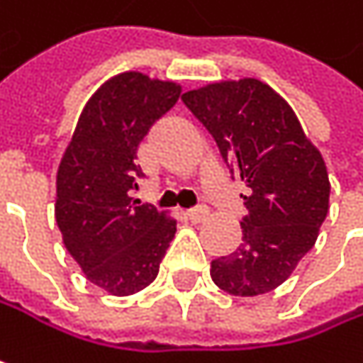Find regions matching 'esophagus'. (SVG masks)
<instances>
[{
	"label": "esophagus",
	"instance_id": "esophagus-1",
	"mask_svg": "<svg viewBox=\"0 0 363 363\" xmlns=\"http://www.w3.org/2000/svg\"><path fill=\"white\" fill-rule=\"evenodd\" d=\"M208 214H210V210H208L206 206H199V208L186 210V218H189V220H193V223H201V220H206V218H208Z\"/></svg>",
	"mask_w": 363,
	"mask_h": 363
}]
</instances>
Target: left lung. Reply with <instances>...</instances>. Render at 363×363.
Masks as SVG:
<instances>
[{"label": "left lung", "instance_id": "obj_1", "mask_svg": "<svg viewBox=\"0 0 363 363\" xmlns=\"http://www.w3.org/2000/svg\"><path fill=\"white\" fill-rule=\"evenodd\" d=\"M231 172L248 186L238 250L212 260V281L233 296L281 286L320 235L330 181L322 153L292 107L264 82H214L182 94Z\"/></svg>", "mask_w": 363, "mask_h": 363}]
</instances>
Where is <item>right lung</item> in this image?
<instances>
[{"mask_svg":"<svg viewBox=\"0 0 363 363\" xmlns=\"http://www.w3.org/2000/svg\"><path fill=\"white\" fill-rule=\"evenodd\" d=\"M177 82L125 71L86 103L56 172L54 216L84 275L113 296L147 288L177 233V220L130 197L149 128L181 99Z\"/></svg>","mask_w":363,"mask_h":363,"instance_id":"right-lung-1","label":"right lung"}]
</instances>
